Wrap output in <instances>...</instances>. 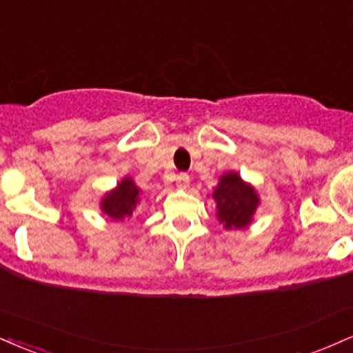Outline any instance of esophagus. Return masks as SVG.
<instances>
[{
    "mask_svg": "<svg viewBox=\"0 0 353 353\" xmlns=\"http://www.w3.org/2000/svg\"><path fill=\"white\" fill-rule=\"evenodd\" d=\"M189 181H190V177H189V174H185V172H181V174H177V177H176V182H177V185H179L181 189H185L189 185Z\"/></svg>",
    "mask_w": 353,
    "mask_h": 353,
    "instance_id": "obj_1",
    "label": "esophagus"
}]
</instances>
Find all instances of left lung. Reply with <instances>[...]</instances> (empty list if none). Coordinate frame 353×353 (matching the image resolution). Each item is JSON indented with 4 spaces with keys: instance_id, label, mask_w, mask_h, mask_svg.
Returning <instances> with one entry per match:
<instances>
[{
    "instance_id": "8db88e82",
    "label": "left lung",
    "mask_w": 353,
    "mask_h": 353,
    "mask_svg": "<svg viewBox=\"0 0 353 353\" xmlns=\"http://www.w3.org/2000/svg\"><path fill=\"white\" fill-rule=\"evenodd\" d=\"M212 199L217 203L219 222L223 223L227 230L248 227L260 205V197L253 185L241 179L235 171L220 176Z\"/></svg>"
}]
</instances>
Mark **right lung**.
<instances>
[{
  "mask_svg": "<svg viewBox=\"0 0 353 353\" xmlns=\"http://www.w3.org/2000/svg\"><path fill=\"white\" fill-rule=\"evenodd\" d=\"M139 195H141V189L134 184L131 177H125L121 182H118L117 188L103 195L100 202L101 212L117 222L128 220L139 203Z\"/></svg>",
  "mask_w": 353,
  "mask_h": 353,
  "instance_id": "right-lung-1",
  "label": "right lung"
}]
</instances>
